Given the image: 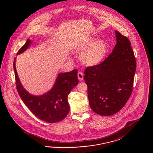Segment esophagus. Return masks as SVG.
I'll use <instances>...</instances> for the list:
<instances>
[{
	"instance_id": "1",
	"label": "esophagus",
	"mask_w": 153,
	"mask_h": 153,
	"mask_svg": "<svg viewBox=\"0 0 153 153\" xmlns=\"http://www.w3.org/2000/svg\"><path fill=\"white\" fill-rule=\"evenodd\" d=\"M77 76H78V79L80 81H82L83 79H84V76L83 74L81 72H79L77 73Z\"/></svg>"
}]
</instances>
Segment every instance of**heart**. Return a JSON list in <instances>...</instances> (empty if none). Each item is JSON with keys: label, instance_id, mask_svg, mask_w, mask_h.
Masks as SVG:
<instances>
[{"label": "heart", "instance_id": "1", "mask_svg": "<svg viewBox=\"0 0 153 153\" xmlns=\"http://www.w3.org/2000/svg\"><path fill=\"white\" fill-rule=\"evenodd\" d=\"M84 50L80 56L81 62L86 66H95L100 64L105 57L107 53V46L104 41L97 40L96 38H90L81 46Z\"/></svg>", "mask_w": 153, "mask_h": 153}]
</instances>
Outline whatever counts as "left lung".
Wrapping results in <instances>:
<instances>
[{
    "label": "left lung",
    "mask_w": 153,
    "mask_h": 153,
    "mask_svg": "<svg viewBox=\"0 0 153 153\" xmlns=\"http://www.w3.org/2000/svg\"><path fill=\"white\" fill-rule=\"evenodd\" d=\"M117 45L102 63L87 67L84 79L91 109L110 116L122 109L131 96L136 60L129 39L115 31Z\"/></svg>",
    "instance_id": "left-lung-1"
}]
</instances>
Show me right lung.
Here are the masks:
<instances>
[{
  "label": "right lung",
  "instance_id": "obj_1",
  "mask_svg": "<svg viewBox=\"0 0 153 153\" xmlns=\"http://www.w3.org/2000/svg\"><path fill=\"white\" fill-rule=\"evenodd\" d=\"M30 43V40L27 39L17 54L26 51ZM13 66L18 93L30 111L39 119L48 123H56L63 120L70 110L68 95L79 83L77 70L58 74L53 87L45 94L36 96L30 95L22 86L15 68V58Z\"/></svg>",
  "mask_w": 153,
  "mask_h": 153
}]
</instances>
